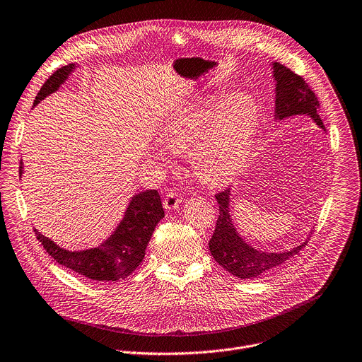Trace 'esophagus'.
Instances as JSON below:
<instances>
[{"label": "esophagus", "instance_id": "obj_1", "mask_svg": "<svg viewBox=\"0 0 362 362\" xmlns=\"http://www.w3.org/2000/svg\"><path fill=\"white\" fill-rule=\"evenodd\" d=\"M180 204V196L176 193V192H169L166 193L165 199H163V206L165 209L168 210H172V209H177Z\"/></svg>", "mask_w": 362, "mask_h": 362}]
</instances>
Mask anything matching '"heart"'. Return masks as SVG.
<instances>
[{
  "mask_svg": "<svg viewBox=\"0 0 362 362\" xmlns=\"http://www.w3.org/2000/svg\"><path fill=\"white\" fill-rule=\"evenodd\" d=\"M257 125L259 106L252 95L211 96L168 117L160 141L173 153H186L194 146V173L204 183L220 185L246 162Z\"/></svg>",
  "mask_w": 362,
  "mask_h": 362,
  "instance_id": "b5f03b06",
  "label": "heart"
}]
</instances>
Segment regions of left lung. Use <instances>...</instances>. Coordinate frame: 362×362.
I'll return each mask as SVG.
<instances>
[{
    "label": "left lung",
    "mask_w": 362,
    "mask_h": 362,
    "mask_svg": "<svg viewBox=\"0 0 362 362\" xmlns=\"http://www.w3.org/2000/svg\"><path fill=\"white\" fill-rule=\"evenodd\" d=\"M273 76L276 81L277 119L293 115H307L325 131L322 120L317 113V107L320 106L318 99L304 78L280 62L273 64ZM216 199L218 203V218L209 242V250L214 260L233 276L242 280L262 277L288 262L307 245L305 240L290 252L281 253L262 252L249 246L243 237H240L231 221L228 207L230 189L217 193Z\"/></svg>",
    "instance_id": "obj_1"
}]
</instances>
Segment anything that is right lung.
Returning <instances> with one entry per match:
<instances>
[{
	"label": "right lung",
	"instance_id": "add662e5",
	"mask_svg": "<svg viewBox=\"0 0 362 362\" xmlns=\"http://www.w3.org/2000/svg\"><path fill=\"white\" fill-rule=\"evenodd\" d=\"M74 69L75 64H69L55 71L40 89L34 106L58 90ZM21 176L23 160L20 162ZM163 217L165 211L158 190H145L132 197L122 221L98 247L69 252L55 245L40 231H34L47 253L61 266L89 280L117 281L127 279L142 263L155 227Z\"/></svg>",
	"mask_w": 362,
	"mask_h": 362
}]
</instances>
